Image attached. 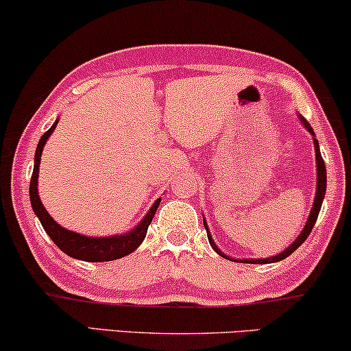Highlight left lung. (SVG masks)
<instances>
[{
    "label": "left lung",
    "mask_w": 351,
    "mask_h": 351,
    "mask_svg": "<svg viewBox=\"0 0 351 351\" xmlns=\"http://www.w3.org/2000/svg\"><path fill=\"white\" fill-rule=\"evenodd\" d=\"M300 122H302V125L306 129L309 134L313 135V143H315V153H316V172H317V177H316V197H315V202H313V208L311 211H309V217L306 221V224H304L303 230L300 232V235L295 239V242L290 245L289 248H285L284 252H280L279 254H276V256H269V258H258V259H235V258H230L227 256L224 252H221L219 247L215 243V240H213L211 237V232L208 229V224H206V219L203 217V224H204V229H206V234H208V240H209V245H211L213 250L219 254L222 258H227L230 259V261H235V263H248V265H269V263H277V261H282V259H285L287 256H290L295 250H297L300 245H302L304 240L308 239V235L311 234L313 227L316 224V219H317V215H319L321 211V204H322V199H324V195H326V185H327V174H326V165L324 161H322V156H321V149H319V143H317V140L315 138V132H313V127L309 125V122L304 119L302 114H297Z\"/></svg>",
    "instance_id": "1"
}]
</instances>
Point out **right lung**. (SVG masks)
Instances as JSON below:
<instances>
[{
  "label": "right lung",
  "instance_id": "add662e5",
  "mask_svg": "<svg viewBox=\"0 0 351 351\" xmlns=\"http://www.w3.org/2000/svg\"><path fill=\"white\" fill-rule=\"evenodd\" d=\"M58 119L54 121V124L45 132L40 138L38 145H36L35 152V165L34 172H32L30 179V203L32 209L42 222L45 232H47L49 239L58 245L66 254H69L71 258L80 259V261H88V263H104V261H112V259H119L122 256H127L134 250H136L142 245V242L147 237L148 226L152 224L154 213L159 206L161 198H158L153 203V206L149 208L147 216L136 224L134 229L125 232L121 235H111V237H88L84 234H77L74 230H67L66 227L59 226L51 216L48 215V211L45 209L42 199L38 195V171H40V159H42V153L45 148V143L48 142L49 135L53 134V130L56 129Z\"/></svg>",
  "mask_w": 351,
  "mask_h": 351
}]
</instances>
